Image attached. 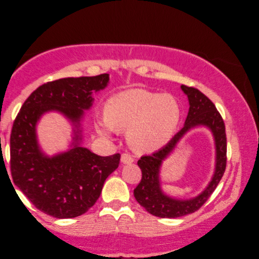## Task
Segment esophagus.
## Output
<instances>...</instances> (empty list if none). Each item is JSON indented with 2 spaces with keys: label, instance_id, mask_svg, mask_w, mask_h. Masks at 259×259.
<instances>
[{
  "label": "esophagus",
  "instance_id": "obj_1",
  "mask_svg": "<svg viewBox=\"0 0 259 259\" xmlns=\"http://www.w3.org/2000/svg\"><path fill=\"white\" fill-rule=\"evenodd\" d=\"M133 162H134V158L131 155H127V154L121 155V163L122 164H131Z\"/></svg>",
  "mask_w": 259,
  "mask_h": 259
}]
</instances>
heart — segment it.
<instances>
[{
	"label": "heart",
	"instance_id": "heart-1",
	"mask_svg": "<svg viewBox=\"0 0 259 259\" xmlns=\"http://www.w3.org/2000/svg\"><path fill=\"white\" fill-rule=\"evenodd\" d=\"M180 118V104L173 95L135 88L110 97L104 117L95 119V128L104 137L127 131V142L133 150L151 152L172 139Z\"/></svg>",
	"mask_w": 259,
	"mask_h": 259
}]
</instances>
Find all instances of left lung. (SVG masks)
Instances as JSON below:
<instances>
[{
	"label": "left lung",
	"mask_w": 259,
	"mask_h": 259,
	"mask_svg": "<svg viewBox=\"0 0 259 259\" xmlns=\"http://www.w3.org/2000/svg\"><path fill=\"white\" fill-rule=\"evenodd\" d=\"M188 97L189 110L185 125L166 146L149 156L138 160L142 171V179L134 189L135 200L142 207L159 218H179L193 213L204 204L222 180L226 168V132L225 124L214 104L196 88L181 86ZM205 126L210 131L215 143V169L209 184L196 197L189 199L175 198L166 194L161 187V166L164 159L175 150L177 143L194 128Z\"/></svg>",
	"instance_id": "8db88e82"
}]
</instances>
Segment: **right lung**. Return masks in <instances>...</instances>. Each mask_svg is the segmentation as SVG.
I'll use <instances>...</instances> for the list:
<instances>
[{
    "mask_svg": "<svg viewBox=\"0 0 259 259\" xmlns=\"http://www.w3.org/2000/svg\"><path fill=\"white\" fill-rule=\"evenodd\" d=\"M109 80L104 73L47 82L28 96L17 114L10 137L12 181L42 212L59 219L87 212L105 179L119 166V154L99 156L82 146L84 111ZM50 112L62 114L72 126L69 149L54 155L41 149L36 131L40 118Z\"/></svg>",
    "mask_w": 259,
    "mask_h": 259,
    "instance_id": "obj_1",
    "label": "right lung"
}]
</instances>
